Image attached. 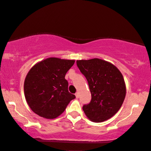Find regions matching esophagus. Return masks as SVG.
Here are the masks:
<instances>
[{"instance_id":"34e87169","label":"esophagus","mask_w":151,"mask_h":151,"mask_svg":"<svg viewBox=\"0 0 151 151\" xmlns=\"http://www.w3.org/2000/svg\"><path fill=\"white\" fill-rule=\"evenodd\" d=\"M76 96L77 99H78V98L79 97V93L78 92H77V93H76Z\"/></svg>"}]
</instances>
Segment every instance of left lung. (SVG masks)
I'll return each instance as SVG.
<instances>
[{
    "mask_svg": "<svg viewBox=\"0 0 151 151\" xmlns=\"http://www.w3.org/2000/svg\"><path fill=\"white\" fill-rule=\"evenodd\" d=\"M76 63L91 93L90 103L83 106L85 115L97 123L109 120L120 110L126 97V83L120 71L100 58L80 60Z\"/></svg>",
    "mask_w": 151,
    "mask_h": 151,
    "instance_id": "8db88e82",
    "label": "left lung"
}]
</instances>
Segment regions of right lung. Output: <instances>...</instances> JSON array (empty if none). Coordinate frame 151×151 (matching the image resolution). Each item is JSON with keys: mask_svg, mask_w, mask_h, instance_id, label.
I'll list each match as a JSON object with an SVG mask.
<instances>
[{"mask_svg": "<svg viewBox=\"0 0 151 151\" xmlns=\"http://www.w3.org/2000/svg\"><path fill=\"white\" fill-rule=\"evenodd\" d=\"M74 60L48 58L31 68L24 81V95L31 110L47 119L58 117L76 96L68 91L65 76Z\"/></svg>", "mask_w": 151, "mask_h": 151, "instance_id": "add662e5", "label": "right lung"}]
</instances>
